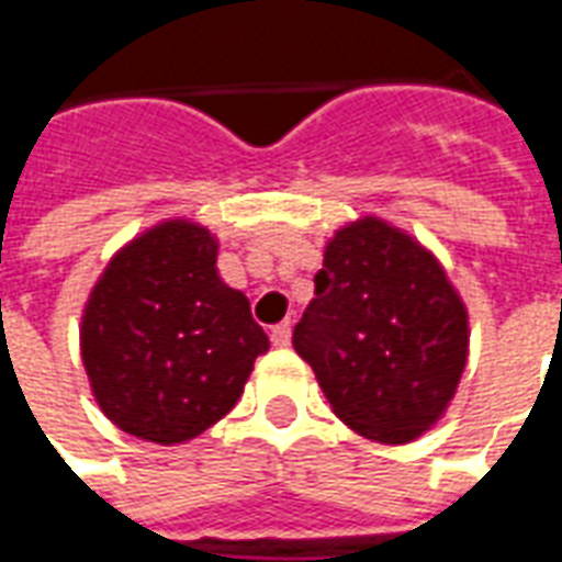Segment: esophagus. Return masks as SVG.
Instances as JSON below:
<instances>
[{
	"label": "esophagus",
	"instance_id": "esophagus-1",
	"mask_svg": "<svg viewBox=\"0 0 562 562\" xmlns=\"http://www.w3.org/2000/svg\"><path fill=\"white\" fill-rule=\"evenodd\" d=\"M270 340H273V346L285 349V346L292 342V322H280L277 328L270 330Z\"/></svg>",
	"mask_w": 562,
	"mask_h": 562
}]
</instances>
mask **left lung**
I'll list each match as a JSON object with an SVG mask.
<instances>
[{
  "instance_id": "8db88e82",
  "label": "left lung",
  "mask_w": 562,
  "mask_h": 562,
  "mask_svg": "<svg viewBox=\"0 0 562 562\" xmlns=\"http://www.w3.org/2000/svg\"><path fill=\"white\" fill-rule=\"evenodd\" d=\"M292 342L342 424L382 446H403L454 401L470 316L418 237L382 216H361L325 244L316 297Z\"/></svg>"
}]
</instances>
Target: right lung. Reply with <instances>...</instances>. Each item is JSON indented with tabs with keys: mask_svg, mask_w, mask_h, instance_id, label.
I'll use <instances>...</instances> for the list:
<instances>
[{
	"mask_svg": "<svg viewBox=\"0 0 562 562\" xmlns=\"http://www.w3.org/2000/svg\"><path fill=\"white\" fill-rule=\"evenodd\" d=\"M220 240L173 216L120 246L80 316L99 409L156 446L189 442L232 413L268 334L216 270Z\"/></svg>",
	"mask_w": 562,
	"mask_h": 562,
	"instance_id": "right-lung-1",
	"label": "right lung"
}]
</instances>
